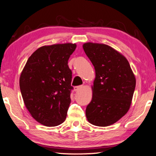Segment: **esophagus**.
<instances>
[{
  "instance_id": "34e87169",
  "label": "esophagus",
  "mask_w": 156,
  "mask_h": 156,
  "mask_svg": "<svg viewBox=\"0 0 156 156\" xmlns=\"http://www.w3.org/2000/svg\"><path fill=\"white\" fill-rule=\"evenodd\" d=\"M83 87V85H79V86H76L75 87H74V90H75L76 92H78L80 90V89H82V88Z\"/></svg>"
}]
</instances>
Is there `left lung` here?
<instances>
[{
    "instance_id": "1",
    "label": "left lung",
    "mask_w": 156,
    "mask_h": 156,
    "mask_svg": "<svg viewBox=\"0 0 156 156\" xmlns=\"http://www.w3.org/2000/svg\"><path fill=\"white\" fill-rule=\"evenodd\" d=\"M83 47L96 74L86 117L96 126H108L128 111L136 79L126 58L113 48L93 43H86Z\"/></svg>"
}]
</instances>
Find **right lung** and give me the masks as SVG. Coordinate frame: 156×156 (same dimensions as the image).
Wrapping results in <instances>:
<instances>
[{"mask_svg": "<svg viewBox=\"0 0 156 156\" xmlns=\"http://www.w3.org/2000/svg\"><path fill=\"white\" fill-rule=\"evenodd\" d=\"M76 48L72 43L43 46L28 59L21 73L25 106L32 117L45 126H57L66 118L73 89L68 61Z\"/></svg>", "mask_w": 156, "mask_h": 156, "instance_id": "right-lung-1", "label": "right lung"}]
</instances>
